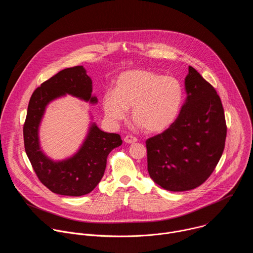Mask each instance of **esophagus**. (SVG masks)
<instances>
[{
	"label": "esophagus",
	"mask_w": 253,
	"mask_h": 253,
	"mask_svg": "<svg viewBox=\"0 0 253 253\" xmlns=\"http://www.w3.org/2000/svg\"><path fill=\"white\" fill-rule=\"evenodd\" d=\"M124 141L128 144H133L135 142H137V138L132 136V135H127L125 138H124Z\"/></svg>",
	"instance_id": "obj_1"
}]
</instances>
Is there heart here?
Wrapping results in <instances>:
<instances>
[{
    "instance_id": "obj_1",
    "label": "heart",
    "mask_w": 253,
    "mask_h": 253,
    "mask_svg": "<svg viewBox=\"0 0 253 253\" xmlns=\"http://www.w3.org/2000/svg\"><path fill=\"white\" fill-rule=\"evenodd\" d=\"M183 99V87L176 78L149 70H129L117 77L113 91L104 93L102 106L112 123L125 120L131 108L135 123L148 133H158L175 121Z\"/></svg>"
}]
</instances>
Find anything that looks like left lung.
Segmentation results:
<instances>
[{
    "mask_svg": "<svg viewBox=\"0 0 253 253\" xmlns=\"http://www.w3.org/2000/svg\"><path fill=\"white\" fill-rule=\"evenodd\" d=\"M184 84L187 96L177 119L146 141L151 179L175 192L205 181L222 155L226 138L223 107L215 89L191 66Z\"/></svg>",
    "mask_w": 253,
    "mask_h": 253,
    "instance_id": "obj_1",
    "label": "left lung"
}]
</instances>
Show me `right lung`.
Segmentation results:
<instances>
[{
	"label": "right lung",
	"instance_id": "right-lung-1",
	"mask_svg": "<svg viewBox=\"0 0 253 253\" xmlns=\"http://www.w3.org/2000/svg\"><path fill=\"white\" fill-rule=\"evenodd\" d=\"M92 91L87 71L83 66H76L60 71L36 89L30 99L23 129L25 150L40 181L56 194L90 193L104 175L108 154L122 144L119 134L104 132L95 122H90L83 143L72 156L53 160L42 150L39 130L47 106L66 95L95 105L98 99Z\"/></svg>",
	"mask_w": 253,
	"mask_h": 253
}]
</instances>
